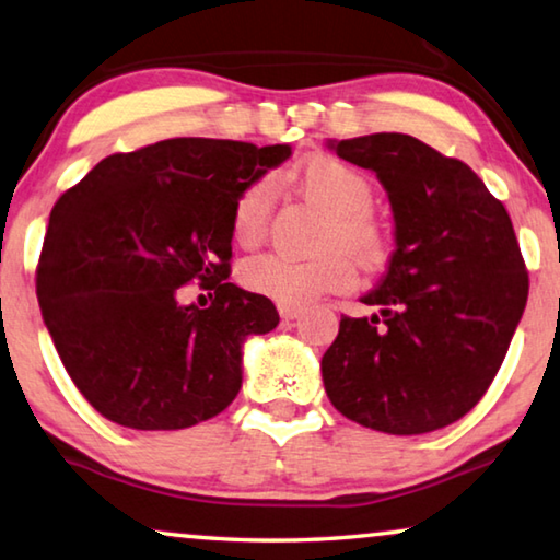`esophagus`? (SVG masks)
<instances>
[{"label": "esophagus", "mask_w": 560, "mask_h": 560, "mask_svg": "<svg viewBox=\"0 0 560 560\" xmlns=\"http://www.w3.org/2000/svg\"><path fill=\"white\" fill-rule=\"evenodd\" d=\"M301 312H304L301 306H279V314H281V318H287V322H291V318H299Z\"/></svg>", "instance_id": "obj_1"}]
</instances>
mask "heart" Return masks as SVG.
Instances as JSON below:
<instances>
[{"instance_id": "obj_1", "label": "heart", "mask_w": 560, "mask_h": 560, "mask_svg": "<svg viewBox=\"0 0 560 560\" xmlns=\"http://www.w3.org/2000/svg\"><path fill=\"white\" fill-rule=\"evenodd\" d=\"M306 197L322 203L326 219L312 259L266 254L244 264L242 283L281 306H306L324 294L346 291L357 281L353 261L374 269L386 259L392 234L371 209L374 184L357 166L331 154H314L291 168ZM273 211V186L266 176L246 184L232 207V236L242 248L259 246Z\"/></svg>"}]
</instances>
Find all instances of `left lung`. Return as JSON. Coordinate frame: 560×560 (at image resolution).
I'll return each mask as SVG.
<instances>
[{"mask_svg": "<svg viewBox=\"0 0 560 560\" xmlns=\"http://www.w3.org/2000/svg\"><path fill=\"white\" fill-rule=\"evenodd\" d=\"M334 149L386 186L396 248L363 296L378 314L341 316L322 359L326 394L366 429H443L481 401L526 308L511 217L471 166L416 137L381 131Z\"/></svg>", "mask_w": 560, "mask_h": 560, "instance_id": "left-lung-1", "label": "left lung"}]
</instances>
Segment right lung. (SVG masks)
Instances as JSON below:
<instances>
[{"label": "right lung", "instance_id": "1", "mask_svg": "<svg viewBox=\"0 0 560 560\" xmlns=\"http://www.w3.org/2000/svg\"><path fill=\"white\" fill-rule=\"evenodd\" d=\"M287 144L179 137L102 159L61 194L37 264L44 324L82 396L137 431L189 429L242 388V343L279 324L229 281L232 207ZM199 282L207 310L178 304Z\"/></svg>", "mask_w": 560, "mask_h": 560}]
</instances>
